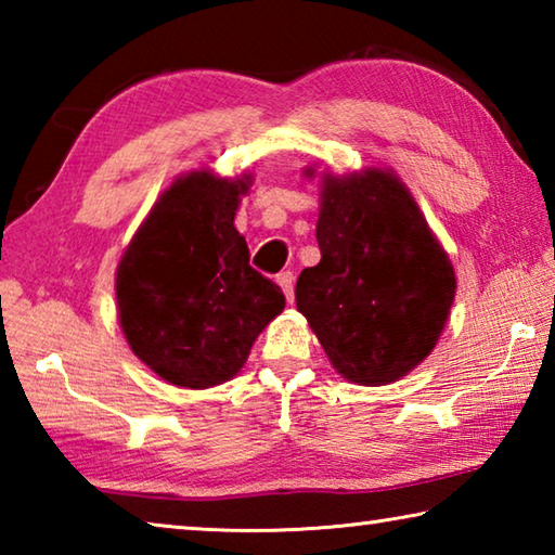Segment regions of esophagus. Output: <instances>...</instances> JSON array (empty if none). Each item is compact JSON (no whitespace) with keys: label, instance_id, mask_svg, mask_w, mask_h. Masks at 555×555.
Returning <instances> with one entry per match:
<instances>
[{"label":"esophagus","instance_id":"esophagus-1","mask_svg":"<svg viewBox=\"0 0 555 555\" xmlns=\"http://www.w3.org/2000/svg\"><path fill=\"white\" fill-rule=\"evenodd\" d=\"M294 281H296L294 271H281V274L276 276V284L284 288V294H286L288 300H294Z\"/></svg>","mask_w":555,"mask_h":555}]
</instances>
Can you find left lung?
<instances>
[{
	"label": "left lung",
	"mask_w": 555,
	"mask_h": 555,
	"mask_svg": "<svg viewBox=\"0 0 555 555\" xmlns=\"http://www.w3.org/2000/svg\"><path fill=\"white\" fill-rule=\"evenodd\" d=\"M321 261L300 271L296 306L345 379L379 387L434 350L455 296L453 264L406 188L370 168L325 178Z\"/></svg>",
	"instance_id": "8db88e82"
}]
</instances>
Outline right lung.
<instances>
[{"label":"right lung","instance_id":"add662e5","mask_svg":"<svg viewBox=\"0 0 555 555\" xmlns=\"http://www.w3.org/2000/svg\"><path fill=\"white\" fill-rule=\"evenodd\" d=\"M247 185L208 171L178 178L119 261L121 331L139 360L176 387L232 379L286 306L274 281L249 267L234 230Z\"/></svg>","mask_w":555,"mask_h":555}]
</instances>
